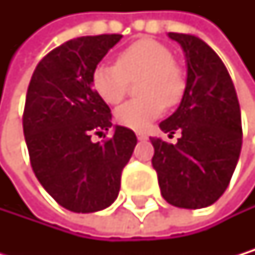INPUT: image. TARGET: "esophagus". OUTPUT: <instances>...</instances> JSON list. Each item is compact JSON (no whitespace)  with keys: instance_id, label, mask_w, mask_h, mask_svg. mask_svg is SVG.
<instances>
[{"instance_id":"34e87169","label":"esophagus","mask_w":255,"mask_h":255,"mask_svg":"<svg viewBox=\"0 0 255 255\" xmlns=\"http://www.w3.org/2000/svg\"><path fill=\"white\" fill-rule=\"evenodd\" d=\"M136 136H137L139 140H145L146 137H148V136H146V133H143V131H136Z\"/></svg>"}]
</instances>
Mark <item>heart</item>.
<instances>
[{
    "label": "heart",
    "instance_id": "1",
    "mask_svg": "<svg viewBox=\"0 0 255 255\" xmlns=\"http://www.w3.org/2000/svg\"><path fill=\"white\" fill-rule=\"evenodd\" d=\"M142 76L139 95L115 113L118 124L131 130H145L159 118L165 105H176L185 90V78L174 64L168 47L154 39H139L118 55L116 64H99L92 75L95 93L110 105L119 104L131 79Z\"/></svg>",
    "mask_w": 255,
    "mask_h": 255
}]
</instances>
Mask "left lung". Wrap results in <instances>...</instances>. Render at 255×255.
I'll list each match as a JSON object with an SVG mask.
<instances>
[{"mask_svg":"<svg viewBox=\"0 0 255 255\" xmlns=\"http://www.w3.org/2000/svg\"><path fill=\"white\" fill-rule=\"evenodd\" d=\"M187 58V87L179 109L159 124L163 133L182 131L177 143L151 137L153 168L162 197L177 208L213 205L230 185L242 150V118L227 67L194 35L173 33Z\"/></svg>","mask_w":255,"mask_h":255,"instance_id":"left-lung-1","label":"left lung"}]
</instances>
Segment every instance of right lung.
<instances>
[{
  "mask_svg": "<svg viewBox=\"0 0 255 255\" xmlns=\"http://www.w3.org/2000/svg\"><path fill=\"white\" fill-rule=\"evenodd\" d=\"M121 38L81 36L61 44L39 61L27 89L22 128L32 170L44 190L73 213L110 207L137 143L134 131L121 125L102 143L92 140L113 125L92 75Z\"/></svg>",
  "mask_w": 255,
  "mask_h": 255,
  "instance_id": "add662e5",
  "label": "right lung"
}]
</instances>
